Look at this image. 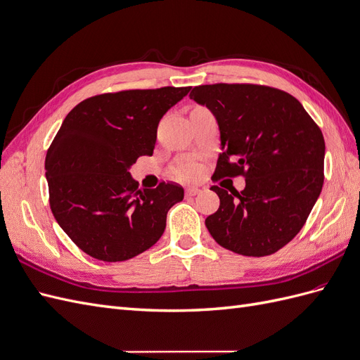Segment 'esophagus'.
I'll list each match as a JSON object with an SVG mask.
<instances>
[{
	"label": "esophagus",
	"mask_w": 360,
	"mask_h": 360,
	"mask_svg": "<svg viewBox=\"0 0 360 360\" xmlns=\"http://www.w3.org/2000/svg\"><path fill=\"white\" fill-rule=\"evenodd\" d=\"M201 191L198 188H188L186 189V195L188 197H195V195H198Z\"/></svg>",
	"instance_id": "obj_1"
}]
</instances>
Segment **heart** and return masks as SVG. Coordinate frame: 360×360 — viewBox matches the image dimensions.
Listing matches in <instances>:
<instances>
[{"instance_id": "obj_1", "label": "heart", "mask_w": 360, "mask_h": 360, "mask_svg": "<svg viewBox=\"0 0 360 360\" xmlns=\"http://www.w3.org/2000/svg\"><path fill=\"white\" fill-rule=\"evenodd\" d=\"M201 172V168L197 165V163H180V165L176 167L174 169V174L179 179H193L197 177Z\"/></svg>"}]
</instances>
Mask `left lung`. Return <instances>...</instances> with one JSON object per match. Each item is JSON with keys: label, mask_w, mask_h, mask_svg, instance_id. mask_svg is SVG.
Segmentation results:
<instances>
[{"label": "left lung", "mask_w": 360, "mask_h": 360, "mask_svg": "<svg viewBox=\"0 0 360 360\" xmlns=\"http://www.w3.org/2000/svg\"><path fill=\"white\" fill-rule=\"evenodd\" d=\"M189 97L219 126L213 180L243 176L242 192L212 186L219 209L205 226L222 248L246 257L275 254L302 230L324 181V138L291 94L254 84L195 86Z\"/></svg>", "instance_id": "left-lung-1"}]
</instances>
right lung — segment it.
I'll return each instance as SVG.
<instances>
[{
  "instance_id": "obj_1",
  "label": "right lung",
  "mask_w": 360,
  "mask_h": 360,
  "mask_svg": "<svg viewBox=\"0 0 360 360\" xmlns=\"http://www.w3.org/2000/svg\"><path fill=\"white\" fill-rule=\"evenodd\" d=\"M191 86L127 90L90 97L64 118L46 153L49 204L58 225L90 257L115 263L153 246L179 184L138 189L130 167L153 155L158 124Z\"/></svg>"
}]
</instances>
